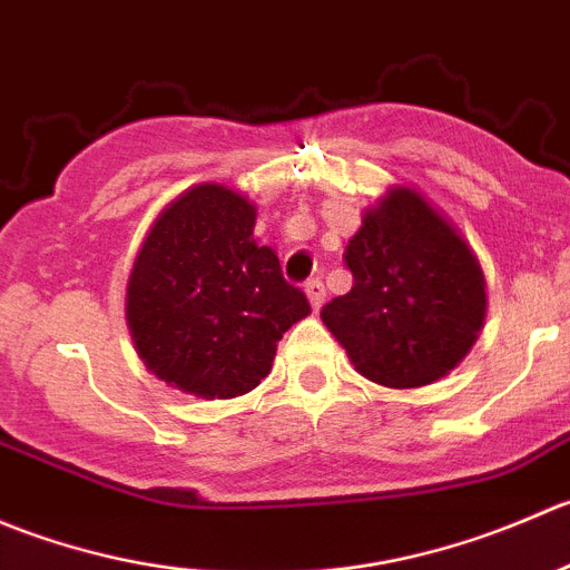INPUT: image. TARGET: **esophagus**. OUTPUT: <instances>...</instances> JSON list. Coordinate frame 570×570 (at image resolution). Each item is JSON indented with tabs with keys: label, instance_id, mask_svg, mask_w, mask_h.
Listing matches in <instances>:
<instances>
[{
	"label": "esophagus",
	"instance_id": "obj_1",
	"mask_svg": "<svg viewBox=\"0 0 570 570\" xmlns=\"http://www.w3.org/2000/svg\"><path fill=\"white\" fill-rule=\"evenodd\" d=\"M304 293H307V298H309V304H313V309H318L321 304H324V298H326L324 283H321V279H309V283L304 285Z\"/></svg>",
	"mask_w": 570,
	"mask_h": 570
}]
</instances>
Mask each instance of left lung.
Segmentation results:
<instances>
[{
    "label": "left lung",
    "instance_id": "left-lung-1",
    "mask_svg": "<svg viewBox=\"0 0 570 570\" xmlns=\"http://www.w3.org/2000/svg\"><path fill=\"white\" fill-rule=\"evenodd\" d=\"M352 291L324 304L326 330L365 380L421 387L471 352L484 274L463 235L413 188H391L343 252Z\"/></svg>",
    "mask_w": 570,
    "mask_h": 570
}]
</instances>
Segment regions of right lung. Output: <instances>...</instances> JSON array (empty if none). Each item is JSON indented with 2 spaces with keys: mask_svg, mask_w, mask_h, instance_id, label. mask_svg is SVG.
<instances>
[{
  "mask_svg": "<svg viewBox=\"0 0 570 570\" xmlns=\"http://www.w3.org/2000/svg\"><path fill=\"white\" fill-rule=\"evenodd\" d=\"M255 205L202 183L157 216L127 283V324L146 368L202 399H235L272 371L277 343L309 313L272 246L252 238Z\"/></svg>",
  "mask_w": 570,
  "mask_h": 570,
  "instance_id": "obj_1",
  "label": "right lung"
}]
</instances>
